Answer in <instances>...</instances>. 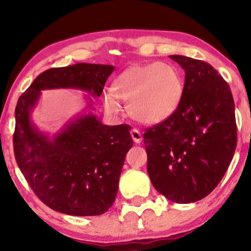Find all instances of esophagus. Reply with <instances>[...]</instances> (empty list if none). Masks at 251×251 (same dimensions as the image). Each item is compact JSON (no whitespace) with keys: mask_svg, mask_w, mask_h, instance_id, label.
<instances>
[{"mask_svg":"<svg viewBox=\"0 0 251 251\" xmlns=\"http://www.w3.org/2000/svg\"><path fill=\"white\" fill-rule=\"evenodd\" d=\"M131 137H132V139H133V142H135L136 144H140L142 143V140H143V135H142V132L139 131V130H137V129H132L131 130Z\"/></svg>","mask_w":251,"mask_h":251,"instance_id":"34e87169","label":"esophagus"}]
</instances>
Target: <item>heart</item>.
Instances as JSON below:
<instances>
[{"label": "heart", "mask_w": 251, "mask_h": 251, "mask_svg": "<svg viewBox=\"0 0 251 251\" xmlns=\"http://www.w3.org/2000/svg\"><path fill=\"white\" fill-rule=\"evenodd\" d=\"M184 78L173 64L137 65L122 72L112 82L104 105L109 114L122 113L119 101L128 104V113L143 125H160L179 108L184 97Z\"/></svg>", "instance_id": "1"}]
</instances>
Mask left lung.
Masks as SVG:
<instances>
[{
  "label": "left lung",
  "instance_id": "obj_1",
  "mask_svg": "<svg viewBox=\"0 0 251 251\" xmlns=\"http://www.w3.org/2000/svg\"><path fill=\"white\" fill-rule=\"evenodd\" d=\"M169 57L185 71L184 97L169 120L144 133L147 173L168 200L191 203L215 190L234 155V100L210 64L179 54Z\"/></svg>",
  "mask_w": 251,
  "mask_h": 251
}]
</instances>
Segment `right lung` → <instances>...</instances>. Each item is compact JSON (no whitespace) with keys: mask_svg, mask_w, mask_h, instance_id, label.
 Segmentation results:
<instances>
[{"mask_svg":"<svg viewBox=\"0 0 251 251\" xmlns=\"http://www.w3.org/2000/svg\"><path fill=\"white\" fill-rule=\"evenodd\" d=\"M112 65L78 63L50 68L20 96L15 111L13 150L19 169L37 198L53 210L72 216H98L112 207L128 151L133 143L128 125H102L88 113L71 119L50 137L32 120L41 91L77 89L100 97Z\"/></svg>","mask_w":251,"mask_h":251,"instance_id":"right-lung-1","label":"right lung"}]
</instances>
